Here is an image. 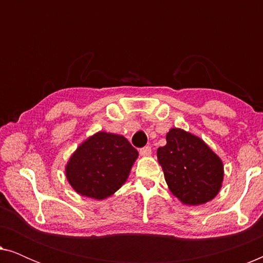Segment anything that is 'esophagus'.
Returning a JSON list of instances; mask_svg holds the SVG:
<instances>
[{"label": "esophagus", "instance_id": "1", "mask_svg": "<svg viewBox=\"0 0 263 263\" xmlns=\"http://www.w3.org/2000/svg\"><path fill=\"white\" fill-rule=\"evenodd\" d=\"M151 153H152V148H151L149 146H145L140 149V154L143 157H148V156H151Z\"/></svg>", "mask_w": 263, "mask_h": 263}]
</instances>
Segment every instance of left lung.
<instances>
[{"label": "left lung", "instance_id": "8db88e82", "mask_svg": "<svg viewBox=\"0 0 263 263\" xmlns=\"http://www.w3.org/2000/svg\"><path fill=\"white\" fill-rule=\"evenodd\" d=\"M171 193L189 206L214 199L224 178L222 161L202 140L183 129L172 128L166 145L157 151Z\"/></svg>", "mask_w": 263, "mask_h": 263}]
</instances>
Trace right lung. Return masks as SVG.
I'll list each match as a JSON object with an SVG mask.
<instances>
[{"label":"right lung","instance_id":"1","mask_svg":"<svg viewBox=\"0 0 263 263\" xmlns=\"http://www.w3.org/2000/svg\"><path fill=\"white\" fill-rule=\"evenodd\" d=\"M139 153L124 136L99 132L82 142L66 166L69 184L82 196L103 200L127 181Z\"/></svg>","mask_w":263,"mask_h":263}]
</instances>
